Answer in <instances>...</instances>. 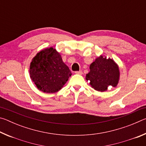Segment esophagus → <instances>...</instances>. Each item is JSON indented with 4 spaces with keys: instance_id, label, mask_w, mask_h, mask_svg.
<instances>
[{
    "instance_id": "1",
    "label": "esophagus",
    "mask_w": 146,
    "mask_h": 146,
    "mask_svg": "<svg viewBox=\"0 0 146 146\" xmlns=\"http://www.w3.org/2000/svg\"><path fill=\"white\" fill-rule=\"evenodd\" d=\"M75 73L78 74V75H82L83 72H82V70H80V71H75Z\"/></svg>"
}]
</instances>
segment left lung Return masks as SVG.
I'll list each match as a JSON object with an SVG mask.
<instances>
[{
    "label": "left lung",
    "mask_w": 146,
    "mask_h": 146,
    "mask_svg": "<svg viewBox=\"0 0 146 146\" xmlns=\"http://www.w3.org/2000/svg\"><path fill=\"white\" fill-rule=\"evenodd\" d=\"M90 69L86 79L90 81V86L95 90L104 92L109 86H117L120 73L118 65L113 59L100 55L90 64Z\"/></svg>",
    "instance_id": "left-lung-1"
}]
</instances>
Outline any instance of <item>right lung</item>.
<instances>
[{
	"mask_svg": "<svg viewBox=\"0 0 146 146\" xmlns=\"http://www.w3.org/2000/svg\"><path fill=\"white\" fill-rule=\"evenodd\" d=\"M29 75L39 91L54 93L64 87L72 73L60 54L50 47L42 49L32 58Z\"/></svg>",
	"mask_w": 146,
	"mask_h": 146,
	"instance_id": "right-lung-1",
	"label": "right lung"
}]
</instances>
